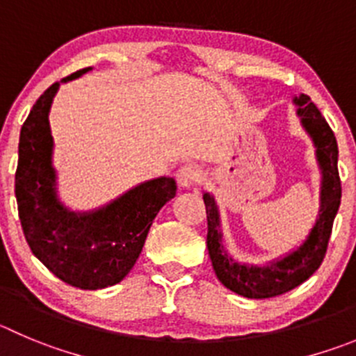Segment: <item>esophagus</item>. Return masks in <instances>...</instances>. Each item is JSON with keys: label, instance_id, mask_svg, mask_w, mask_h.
<instances>
[{"label": "esophagus", "instance_id": "esophagus-1", "mask_svg": "<svg viewBox=\"0 0 356 356\" xmlns=\"http://www.w3.org/2000/svg\"><path fill=\"white\" fill-rule=\"evenodd\" d=\"M177 182L181 188H193L202 182V168L198 165H182L177 172Z\"/></svg>", "mask_w": 356, "mask_h": 356}]
</instances>
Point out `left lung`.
I'll return each mask as SVG.
<instances>
[{"mask_svg":"<svg viewBox=\"0 0 356 356\" xmlns=\"http://www.w3.org/2000/svg\"><path fill=\"white\" fill-rule=\"evenodd\" d=\"M298 105V115L302 124L313 137L316 145V156L320 161L321 174V209L316 225L309 234L307 241L288 254L283 260L274 261L267 267H248L232 260L221 244L219 232V216L214 198L209 193L204 195L205 212H207V249L216 275L228 290L248 298H272L293 290L298 284L307 281L320 268L325 254H327L328 241H330L332 227L335 214L341 205V177L337 170V140L307 95L295 98Z\"/></svg>","mask_w":356,"mask_h":356,"instance_id":"left-lung-1","label":"left lung"}]
</instances>
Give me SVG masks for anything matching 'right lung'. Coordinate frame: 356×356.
Returning <instances> with one entry per match:
<instances>
[{
  "label": "right lung",
  "instance_id": "obj_1",
  "mask_svg": "<svg viewBox=\"0 0 356 356\" xmlns=\"http://www.w3.org/2000/svg\"><path fill=\"white\" fill-rule=\"evenodd\" d=\"M89 68L61 82L81 77ZM59 82L33 105L19 138L15 198L29 249L56 277L81 290H102L124 279L137 261L152 219L175 197L172 177L144 182L91 214H73L56 198L49 111Z\"/></svg>",
  "mask_w": 356,
  "mask_h": 356
}]
</instances>
